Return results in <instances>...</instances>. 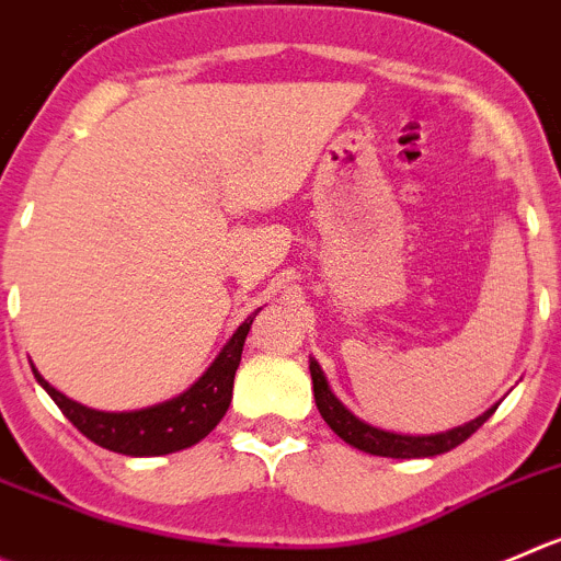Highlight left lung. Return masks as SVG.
Returning <instances> with one entry per match:
<instances>
[{
  "mask_svg": "<svg viewBox=\"0 0 561 561\" xmlns=\"http://www.w3.org/2000/svg\"><path fill=\"white\" fill-rule=\"evenodd\" d=\"M311 380H313V399H317V408L319 413H322V419L328 421L330 430H333L344 444L377 457L410 460V457L444 455V451H451L455 446H460L462 440H468V437H471L473 432H477L479 426L495 413V408H490L488 413L468 421L466 426H457V430H449V432H437V435H397V432L377 430V426L366 424V421H360L357 415H352L350 410L333 397V391L328 388V380H324L317 360H311Z\"/></svg>",
  "mask_w": 561,
  "mask_h": 561,
  "instance_id": "obj_1",
  "label": "left lung"
}]
</instances>
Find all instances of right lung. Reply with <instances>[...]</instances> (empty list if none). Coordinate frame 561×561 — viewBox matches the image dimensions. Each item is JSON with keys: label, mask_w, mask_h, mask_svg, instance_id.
Returning <instances> with one entry per match:
<instances>
[{"label": "right lung", "mask_w": 561, "mask_h": 561, "mask_svg": "<svg viewBox=\"0 0 561 561\" xmlns=\"http://www.w3.org/2000/svg\"><path fill=\"white\" fill-rule=\"evenodd\" d=\"M253 317L239 324V330L222 346V352L217 355L215 364L209 366V371L190 391L146 410L104 413V410L84 408V404L62 397L35 369L32 371H35V380L46 388V393L55 399L62 415L84 437H90L95 446L129 457L170 455V451L190 449L201 437L209 435L220 424L222 415H226L233 393V375H237L239 360H242V346L244 339H248L250 324H253Z\"/></svg>", "instance_id": "add662e5"}]
</instances>
